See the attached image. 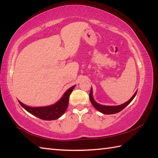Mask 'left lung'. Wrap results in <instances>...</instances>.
Masks as SVG:
<instances>
[{"label": "left lung", "instance_id": "1", "mask_svg": "<svg viewBox=\"0 0 158 158\" xmlns=\"http://www.w3.org/2000/svg\"><path fill=\"white\" fill-rule=\"evenodd\" d=\"M137 92V91H136L135 93L133 96L132 97L128 102L124 103V104H123L122 105H119V106H104L97 103L95 101H94V99L93 97V89H92V88L90 89L89 97H90V101L91 102V104H93V106L97 110L106 114H115V113H119V112L122 110L126 106H127L132 102V100L134 99V97H135Z\"/></svg>", "mask_w": 158, "mask_h": 158}]
</instances>
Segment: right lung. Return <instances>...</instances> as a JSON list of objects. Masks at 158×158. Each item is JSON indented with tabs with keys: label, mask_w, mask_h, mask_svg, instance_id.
Instances as JSON below:
<instances>
[{
	"label": "right lung",
	"mask_w": 158,
	"mask_h": 158,
	"mask_svg": "<svg viewBox=\"0 0 158 158\" xmlns=\"http://www.w3.org/2000/svg\"><path fill=\"white\" fill-rule=\"evenodd\" d=\"M75 85L65 92L60 100L54 104L44 107H30L19 101L21 106L33 115L44 120H54L64 114L69 102V97Z\"/></svg>",
	"instance_id": "add662e5"
}]
</instances>
